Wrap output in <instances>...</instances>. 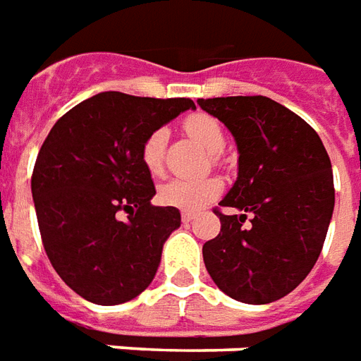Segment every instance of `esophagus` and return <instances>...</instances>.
<instances>
[{
  "label": "esophagus",
  "mask_w": 361,
  "mask_h": 361,
  "mask_svg": "<svg viewBox=\"0 0 361 361\" xmlns=\"http://www.w3.org/2000/svg\"><path fill=\"white\" fill-rule=\"evenodd\" d=\"M180 217H183V221H185V224H190V221L194 219V214L192 212H183V214H180Z\"/></svg>",
  "instance_id": "esophagus-1"
}]
</instances>
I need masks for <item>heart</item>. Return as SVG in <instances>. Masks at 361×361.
I'll use <instances>...</instances> for the list:
<instances>
[{"instance_id": "b5f03b06", "label": "heart", "mask_w": 361, "mask_h": 361, "mask_svg": "<svg viewBox=\"0 0 361 361\" xmlns=\"http://www.w3.org/2000/svg\"><path fill=\"white\" fill-rule=\"evenodd\" d=\"M185 130L196 140H200L206 145V149L217 159V153L224 152L226 147V132L221 122L206 112H194L185 118ZM167 130L157 128L147 135L142 144V163L145 171L152 176H159L163 173V161H165V145H167ZM221 180L216 176H204V178H171L165 185L159 186V200L165 206L185 209V212H196L204 208L206 204L216 200L221 194Z\"/></svg>"}]
</instances>
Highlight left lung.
I'll return each instance as SVG.
<instances>
[{
  "mask_svg": "<svg viewBox=\"0 0 361 361\" xmlns=\"http://www.w3.org/2000/svg\"><path fill=\"white\" fill-rule=\"evenodd\" d=\"M198 104L229 128L239 149V175L214 209L221 229L204 245V264L229 298L272 303L305 280L323 250L334 209L329 153L305 120L262 94Z\"/></svg>",
  "mask_w": 361,
  "mask_h": 361,
  "instance_id": "left-lung-1",
  "label": "left lung"
}]
</instances>
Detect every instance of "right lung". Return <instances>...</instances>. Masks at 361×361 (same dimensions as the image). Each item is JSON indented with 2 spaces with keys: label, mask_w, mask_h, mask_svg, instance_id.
<instances>
[{
  "label": "right lung",
  "mask_w": 361,
  "mask_h": 361,
  "mask_svg": "<svg viewBox=\"0 0 361 361\" xmlns=\"http://www.w3.org/2000/svg\"><path fill=\"white\" fill-rule=\"evenodd\" d=\"M188 109L196 106L185 97L104 91L46 135L30 178L38 229L54 270L87 301L118 305L152 283L180 212L152 206L142 144Z\"/></svg>",
  "instance_id": "add662e5"
}]
</instances>
